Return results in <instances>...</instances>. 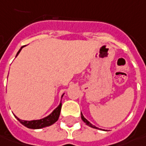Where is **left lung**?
I'll return each mask as SVG.
<instances>
[{
  "instance_id": "8db88e82",
  "label": "left lung",
  "mask_w": 146,
  "mask_h": 146,
  "mask_svg": "<svg viewBox=\"0 0 146 146\" xmlns=\"http://www.w3.org/2000/svg\"><path fill=\"white\" fill-rule=\"evenodd\" d=\"M81 116H82V119L83 121H84V123H86V125H88V126H90V127H91V128H97V129H98V128H97L96 126H94V125H93V124L90 123V122H89L88 120H87L85 118L84 116H83V115L82 113H81Z\"/></svg>"
}]
</instances>
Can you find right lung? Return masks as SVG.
Wrapping results in <instances>:
<instances>
[{
	"mask_svg": "<svg viewBox=\"0 0 146 146\" xmlns=\"http://www.w3.org/2000/svg\"><path fill=\"white\" fill-rule=\"evenodd\" d=\"M24 46H23L22 48L19 49V51L17 53L16 56H18V55L19 54V52H21L22 48H23ZM64 94H62L61 98L63 97ZM61 106L62 104L61 103L59 104L57 108H56L54 111H53L52 113L50 114L49 115H48L47 117L43 119H36V120H31V121H28V120H22L20 119H18L16 115H14L18 121L20 123H22L23 125L26 126L27 128H32V129H39V128H45V127H48V126H50L52 125L54 123H56L59 119V116H60V110H61Z\"/></svg>",
	"mask_w": 146,
	"mask_h": 146,
	"instance_id": "obj_1",
	"label": "right lung"
}]
</instances>
